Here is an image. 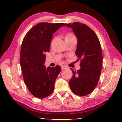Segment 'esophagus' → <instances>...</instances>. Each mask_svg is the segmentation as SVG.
Wrapping results in <instances>:
<instances>
[{"mask_svg": "<svg viewBox=\"0 0 122 122\" xmlns=\"http://www.w3.org/2000/svg\"><path fill=\"white\" fill-rule=\"evenodd\" d=\"M66 66H61V69L62 70H64V69H66Z\"/></svg>", "mask_w": 122, "mask_h": 122, "instance_id": "obj_1", "label": "esophagus"}]
</instances>
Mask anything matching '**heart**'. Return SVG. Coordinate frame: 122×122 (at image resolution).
Wrapping results in <instances>:
<instances>
[{"mask_svg": "<svg viewBox=\"0 0 122 122\" xmlns=\"http://www.w3.org/2000/svg\"><path fill=\"white\" fill-rule=\"evenodd\" d=\"M74 36L73 34H71V33H69V34H67L66 35V36H65V39L66 38H69V37H71V36Z\"/></svg>", "mask_w": 122, "mask_h": 122, "instance_id": "obj_1", "label": "heart"}]
</instances>
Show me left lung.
Listing matches in <instances>:
<instances>
[{
  "label": "left lung",
  "instance_id": "8db88e82",
  "mask_svg": "<svg viewBox=\"0 0 122 122\" xmlns=\"http://www.w3.org/2000/svg\"><path fill=\"white\" fill-rule=\"evenodd\" d=\"M72 28L77 39L75 54L80 59V68L74 71L69 81V86L74 94L86 96L90 94L97 85L101 69L103 56L100 42L89 27L78 22L66 24Z\"/></svg>",
  "mask_w": 122,
  "mask_h": 122
}]
</instances>
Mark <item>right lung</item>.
Instances as JSON below:
<instances>
[{"instance_id": "1", "label": "right lung", "mask_w": 122, "mask_h": 122, "mask_svg": "<svg viewBox=\"0 0 122 122\" xmlns=\"http://www.w3.org/2000/svg\"><path fill=\"white\" fill-rule=\"evenodd\" d=\"M64 23L40 22L27 33L21 44L20 63L24 81L28 89L38 98L47 97L52 93L60 66L44 65L46 52H49L53 33Z\"/></svg>"}]
</instances>
